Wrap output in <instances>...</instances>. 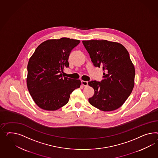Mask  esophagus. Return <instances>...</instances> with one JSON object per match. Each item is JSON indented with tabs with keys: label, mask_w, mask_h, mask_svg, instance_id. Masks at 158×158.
<instances>
[{
	"label": "esophagus",
	"mask_w": 158,
	"mask_h": 158,
	"mask_svg": "<svg viewBox=\"0 0 158 158\" xmlns=\"http://www.w3.org/2000/svg\"><path fill=\"white\" fill-rule=\"evenodd\" d=\"M81 84H82L83 85H84V86H87V85H88V81H81Z\"/></svg>",
	"instance_id": "obj_1"
}]
</instances>
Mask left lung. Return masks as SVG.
<instances>
[{
    "mask_svg": "<svg viewBox=\"0 0 158 158\" xmlns=\"http://www.w3.org/2000/svg\"><path fill=\"white\" fill-rule=\"evenodd\" d=\"M96 67H102L101 81H91L94 89L89 98L90 104L104 111H113L121 106L134 87L135 70L126 48L121 44L107 40L83 41Z\"/></svg>",
    "mask_w": 158,
    "mask_h": 158,
    "instance_id": "left-lung-1",
    "label": "left lung"
}]
</instances>
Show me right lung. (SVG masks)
<instances>
[{
  "mask_svg": "<svg viewBox=\"0 0 158 158\" xmlns=\"http://www.w3.org/2000/svg\"><path fill=\"white\" fill-rule=\"evenodd\" d=\"M79 40L61 38L49 40L35 50L27 64V85L30 95L38 106L46 110H56L68 102L73 91L79 88L80 80L62 77L69 67L68 60Z\"/></svg>",
  "mask_w": 158,
  "mask_h": 158,
  "instance_id": "obj_1",
  "label": "right lung"
}]
</instances>
